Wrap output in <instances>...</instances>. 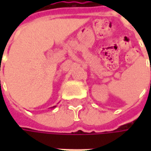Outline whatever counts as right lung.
<instances>
[{
	"label": "right lung",
	"instance_id": "right-lung-1",
	"mask_svg": "<svg viewBox=\"0 0 151 151\" xmlns=\"http://www.w3.org/2000/svg\"><path fill=\"white\" fill-rule=\"evenodd\" d=\"M56 106H53V107H52V108H51V109H54V108H56Z\"/></svg>",
	"mask_w": 151,
	"mask_h": 151
}]
</instances>
